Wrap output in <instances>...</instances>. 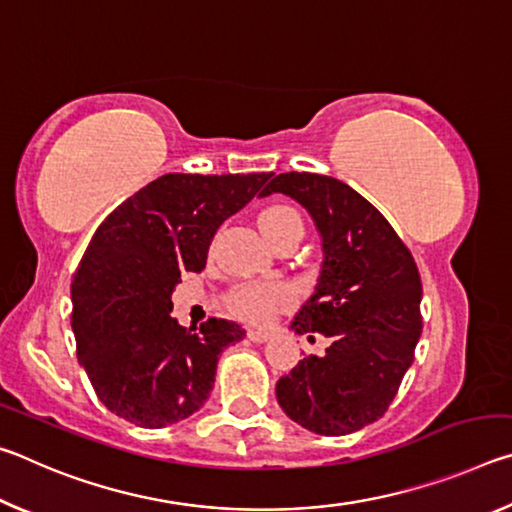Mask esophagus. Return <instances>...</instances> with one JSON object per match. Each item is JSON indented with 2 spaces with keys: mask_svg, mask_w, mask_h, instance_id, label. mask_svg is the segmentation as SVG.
<instances>
[{
  "mask_svg": "<svg viewBox=\"0 0 512 512\" xmlns=\"http://www.w3.org/2000/svg\"><path fill=\"white\" fill-rule=\"evenodd\" d=\"M248 339L253 343H264L271 339V332H266V329H248Z\"/></svg>",
  "mask_w": 512,
  "mask_h": 512,
  "instance_id": "34e87169",
  "label": "esophagus"
}]
</instances>
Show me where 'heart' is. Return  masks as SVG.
<instances>
[{"mask_svg":"<svg viewBox=\"0 0 512 512\" xmlns=\"http://www.w3.org/2000/svg\"><path fill=\"white\" fill-rule=\"evenodd\" d=\"M257 225L271 244L284 237H302V230H305L300 212L296 207L284 203L264 207L257 216ZM291 302L293 293L287 284L250 282L232 289L228 298H225V307H228L232 316L248 320V323H264L273 311L287 307Z\"/></svg>","mask_w":512,"mask_h":512,"instance_id":"1","label":"heart"}]
</instances>
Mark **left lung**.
Instances as JSON below:
<instances>
[{
  "instance_id": "obj_1",
  "label": "left lung",
  "mask_w": 512,
  "mask_h": 512,
  "mask_svg": "<svg viewBox=\"0 0 512 512\" xmlns=\"http://www.w3.org/2000/svg\"><path fill=\"white\" fill-rule=\"evenodd\" d=\"M282 192L307 207L323 237L314 296L293 318L298 334L327 336L275 386L293 422L345 436L379 420L400 391L422 334V282L411 250L375 205L341 180L307 171L271 176L259 196Z\"/></svg>"
}]
</instances>
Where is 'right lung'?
Listing matches in <instances>:
<instances>
[{
  "label": "right lung",
  "instance_id": "right-lung-1",
  "mask_svg": "<svg viewBox=\"0 0 512 512\" xmlns=\"http://www.w3.org/2000/svg\"><path fill=\"white\" fill-rule=\"evenodd\" d=\"M273 173H167L112 210L72 280L79 363L106 409L146 429L189 418L207 402L223 348L244 329L171 318L180 273H201L219 225Z\"/></svg>",
  "mask_w": 512,
  "mask_h": 512
}]
</instances>
